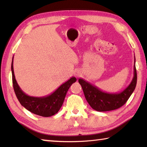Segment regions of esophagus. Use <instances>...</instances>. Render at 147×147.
<instances>
[{"instance_id": "obj_1", "label": "esophagus", "mask_w": 147, "mask_h": 147, "mask_svg": "<svg viewBox=\"0 0 147 147\" xmlns=\"http://www.w3.org/2000/svg\"><path fill=\"white\" fill-rule=\"evenodd\" d=\"M74 74H75V76H76L77 77H79V76H80L82 75V73H81L80 71H78V70H77L76 71H75V73H74Z\"/></svg>"}]
</instances>
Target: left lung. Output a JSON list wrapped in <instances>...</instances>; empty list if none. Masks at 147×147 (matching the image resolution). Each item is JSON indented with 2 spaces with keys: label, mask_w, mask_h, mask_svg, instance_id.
Wrapping results in <instances>:
<instances>
[{
  "label": "left lung",
  "mask_w": 147,
  "mask_h": 147,
  "mask_svg": "<svg viewBox=\"0 0 147 147\" xmlns=\"http://www.w3.org/2000/svg\"><path fill=\"white\" fill-rule=\"evenodd\" d=\"M136 58L134 56V77L128 87L119 93H107L98 88L82 78L78 79V82L83 89L86 100L94 110L107 111L121 108L126 102L136 88L137 72Z\"/></svg>",
  "instance_id": "8db88e82"
}]
</instances>
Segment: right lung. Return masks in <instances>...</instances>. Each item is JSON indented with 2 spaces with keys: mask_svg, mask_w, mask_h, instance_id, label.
<instances>
[{
  "mask_svg": "<svg viewBox=\"0 0 147 147\" xmlns=\"http://www.w3.org/2000/svg\"><path fill=\"white\" fill-rule=\"evenodd\" d=\"M13 60V57L11 67L12 82L15 93L20 104L30 112L45 117L53 116L58 113L63 103L68 89L76 81L75 77H71L51 94L41 97L31 96L24 93L17 84L14 74Z\"/></svg>",
  "mask_w": 147,
  "mask_h": 147,
  "instance_id": "add662e5",
  "label": "right lung"
}]
</instances>
